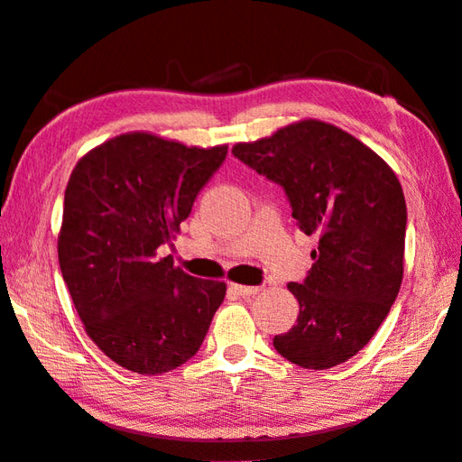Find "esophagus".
Returning <instances> with one entry per match:
<instances>
[{
	"label": "esophagus",
	"mask_w": 462,
	"mask_h": 462,
	"mask_svg": "<svg viewBox=\"0 0 462 462\" xmlns=\"http://www.w3.org/2000/svg\"><path fill=\"white\" fill-rule=\"evenodd\" d=\"M230 289L234 291V292H238L240 297H254V295H258L260 292V287H245V284H230Z\"/></svg>",
	"instance_id": "1"
}]
</instances>
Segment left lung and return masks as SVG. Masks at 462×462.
Segmentation results:
<instances>
[{"label":"left lung","mask_w":462,"mask_h":462,"mask_svg":"<svg viewBox=\"0 0 462 462\" xmlns=\"http://www.w3.org/2000/svg\"><path fill=\"white\" fill-rule=\"evenodd\" d=\"M232 153L279 183L299 228L319 236L307 279L287 284L299 317L274 335V349L305 370L347 362L380 329L402 284L408 214L396 173L362 141L313 119Z\"/></svg>","instance_id":"1"}]
</instances>
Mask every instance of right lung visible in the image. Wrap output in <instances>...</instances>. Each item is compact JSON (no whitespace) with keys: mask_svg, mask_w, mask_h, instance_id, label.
Instances as JSON below:
<instances>
[{"mask_svg":"<svg viewBox=\"0 0 462 462\" xmlns=\"http://www.w3.org/2000/svg\"><path fill=\"white\" fill-rule=\"evenodd\" d=\"M228 147H186L149 133L80 159L64 194L58 260L88 337L125 370L165 374L198 354L226 284L159 256L220 170Z\"/></svg>","mask_w":462,"mask_h":462,"instance_id":"obj_1","label":"right lung"}]
</instances>
